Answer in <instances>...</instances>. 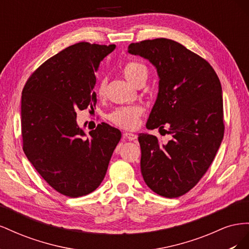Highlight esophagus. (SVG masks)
I'll list each match as a JSON object with an SVG mask.
<instances>
[{
    "instance_id": "1",
    "label": "esophagus",
    "mask_w": 249,
    "mask_h": 249,
    "mask_svg": "<svg viewBox=\"0 0 249 249\" xmlns=\"http://www.w3.org/2000/svg\"><path fill=\"white\" fill-rule=\"evenodd\" d=\"M124 138L126 139V140H129V141H134V140L137 139V135H135L133 133L125 132V133H124Z\"/></svg>"
}]
</instances>
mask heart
<instances>
[{
  "instance_id": "1",
  "label": "heart",
  "mask_w": 249,
  "mask_h": 249,
  "mask_svg": "<svg viewBox=\"0 0 249 249\" xmlns=\"http://www.w3.org/2000/svg\"><path fill=\"white\" fill-rule=\"evenodd\" d=\"M123 74L124 78L136 86L137 83L143 79L147 78V69L144 64L137 61H127L124 64ZM106 92V80L102 79L96 88V93L99 96H103ZM143 114V108L139 105L124 106L115 109L110 113L108 119L110 122L119 127L125 130H133L137 127L140 122V117Z\"/></svg>"
}]
</instances>
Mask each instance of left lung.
Wrapping results in <instances>:
<instances>
[{
    "label": "left lung",
    "instance_id": "obj_1",
    "mask_svg": "<svg viewBox=\"0 0 249 249\" xmlns=\"http://www.w3.org/2000/svg\"><path fill=\"white\" fill-rule=\"evenodd\" d=\"M129 53L149 60L159 74V93L147 120L168 126L162 142L140 134V167L145 184L164 197H178L196 185L212 164L224 134L222 89L206 59L167 38L142 40Z\"/></svg>",
    "mask_w": 249,
    "mask_h": 249
}]
</instances>
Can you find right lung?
<instances>
[{"instance_id": "right-lung-1", "label": "right lung", "mask_w": 249, "mask_h": 249, "mask_svg": "<svg viewBox=\"0 0 249 249\" xmlns=\"http://www.w3.org/2000/svg\"><path fill=\"white\" fill-rule=\"evenodd\" d=\"M115 44L78 42L33 71L21 92L22 149L37 172L65 196H84L104 179L122 133L107 124L85 133L77 111L96 105L94 71Z\"/></svg>"}]
</instances>
